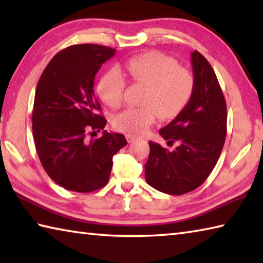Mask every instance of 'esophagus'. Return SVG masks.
Segmentation results:
<instances>
[{
	"instance_id": "esophagus-1",
	"label": "esophagus",
	"mask_w": 263,
	"mask_h": 263,
	"mask_svg": "<svg viewBox=\"0 0 263 263\" xmlns=\"http://www.w3.org/2000/svg\"><path fill=\"white\" fill-rule=\"evenodd\" d=\"M126 139H127L128 142H132L133 140H136L137 138L135 136H132V135H126Z\"/></svg>"
}]
</instances>
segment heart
Masks as SVG:
<instances>
[{
	"instance_id": "obj_1",
	"label": "heart",
	"mask_w": 263,
	"mask_h": 263,
	"mask_svg": "<svg viewBox=\"0 0 263 263\" xmlns=\"http://www.w3.org/2000/svg\"><path fill=\"white\" fill-rule=\"evenodd\" d=\"M122 74L147 86L141 101L145 105L131 106L115 116V127L127 135H141L154 123L157 111L160 118H174L188 104L195 89L189 69L162 53L146 52L130 58L118 72L110 70L101 78L97 91L110 108H118L123 102L125 80Z\"/></svg>"
}]
</instances>
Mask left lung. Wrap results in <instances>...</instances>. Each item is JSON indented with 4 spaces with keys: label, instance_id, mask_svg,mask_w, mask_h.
I'll use <instances>...</instances> for the list:
<instances>
[{
    "label": "left lung",
    "instance_id": "8db88e82",
    "mask_svg": "<svg viewBox=\"0 0 263 263\" xmlns=\"http://www.w3.org/2000/svg\"><path fill=\"white\" fill-rule=\"evenodd\" d=\"M195 89L183 110L159 131L168 149L149 141L146 182L161 193L183 195L198 188L215 168L226 138L228 110L215 70L198 51L191 53Z\"/></svg>",
    "mask_w": 263,
    "mask_h": 263
}]
</instances>
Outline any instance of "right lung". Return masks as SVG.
Returning <instances> with one entry per match:
<instances>
[{"label": "right lung", "instance_id": "add662e5", "mask_svg": "<svg viewBox=\"0 0 263 263\" xmlns=\"http://www.w3.org/2000/svg\"><path fill=\"white\" fill-rule=\"evenodd\" d=\"M115 50L95 44L72 45L52 58L35 89L32 132L44 169L62 188L90 193L108 183L112 158L127 144L121 133L89 139L103 130L94 79Z\"/></svg>", "mask_w": 263, "mask_h": 263}]
</instances>
